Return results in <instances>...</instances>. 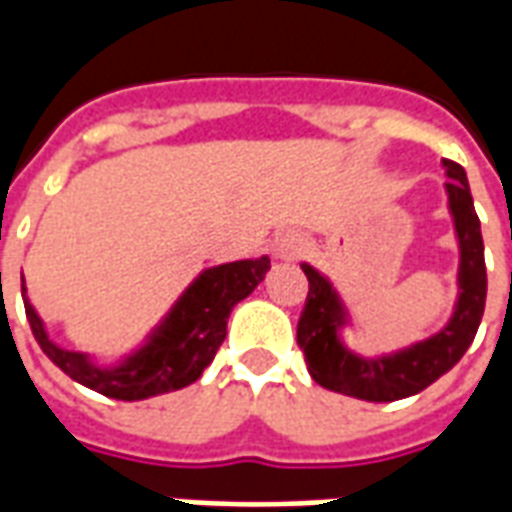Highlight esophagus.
<instances>
[{
	"label": "esophagus",
	"mask_w": 512,
	"mask_h": 512,
	"mask_svg": "<svg viewBox=\"0 0 512 512\" xmlns=\"http://www.w3.org/2000/svg\"><path fill=\"white\" fill-rule=\"evenodd\" d=\"M271 249H274V255L277 257H296V252H299V241H296L293 235H279L277 241L271 244Z\"/></svg>",
	"instance_id": "34e87169"
}]
</instances>
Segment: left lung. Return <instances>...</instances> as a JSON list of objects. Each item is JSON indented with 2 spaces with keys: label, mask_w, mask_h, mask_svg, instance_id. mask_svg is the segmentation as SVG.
<instances>
[{
  "label": "left lung",
  "mask_w": 512,
  "mask_h": 512,
  "mask_svg": "<svg viewBox=\"0 0 512 512\" xmlns=\"http://www.w3.org/2000/svg\"><path fill=\"white\" fill-rule=\"evenodd\" d=\"M444 167L450 175L447 194H450V211L455 216V230L461 241V274H458L461 296L455 304L452 321L436 337L411 345L408 351H400L395 356L359 359L351 351H345L337 337V329L345 323L337 293L315 268L307 263L301 266L307 274L310 290L301 310L296 340H299L310 376L326 389L359 397V400H373V403H389V400L417 395L458 365L466 348L472 345L477 326L483 321L485 290H488L483 233H480V219L474 213L466 172L461 164L447 161V158H444Z\"/></svg>",
  "instance_id": "left-lung-1"
}]
</instances>
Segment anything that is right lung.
<instances>
[{"instance_id":"1","label":"right lung","mask_w":512,"mask_h":512,"mask_svg":"<svg viewBox=\"0 0 512 512\" xmlns=\"http://www.w3.org/2000/svg\"><path fill=\"white\" fill-rule=\"evenodd\" d=\"M268 268L271 260L257 257V260H235L202 271L194 279V285L180 296L156 337L139 354L112 370L95 367L84 354H73L51 343L38 312L32 310L29 301H24V307H27L29 329L43 348V354L65 376L115 400H145V397L183 389L202 376V370L211 365L219 345L227 337V318L233 307L263 282Z\"/></svg>"}]
</instances>
